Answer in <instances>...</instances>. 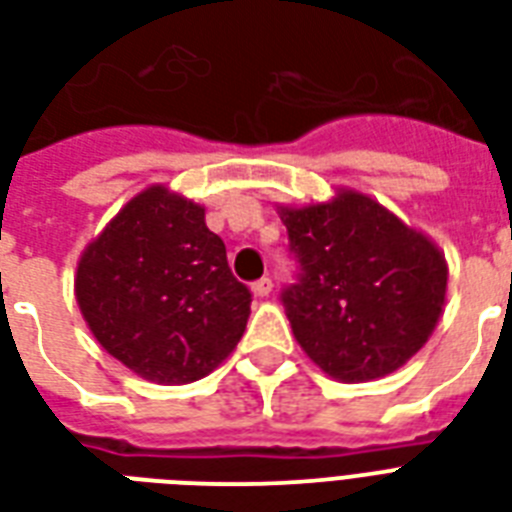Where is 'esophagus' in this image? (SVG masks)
Segmentation results:
<instances>
[{"label": "esophagus", "mask_w": 512, "mask_h": 512, "mask_svg": "<svg viewBox=\"0 0 512 512\" xmlns=\"http://www.w3.org/2000/svg\"><path fill=\"white\" fill-rule=\"evenodd\" d=\"M251 291L259 296V299H264V296H269L272 293V280L269 277H261V280H256V283L251 285Z\"/></svg>", "instance_id": "obj_1"}]
</instances>
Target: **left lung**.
Returning <instances> with one entry per match:
<instances>
[{"label":"left lung","mask_w":512,"mask_h":512,"mask_svg":"<svg viewBox=\"0 0 512 512\" xmlns=\"http://www.w3.org/2000/svg\"><path fill=\"white\" fill-rule=\"evenodd\" d=\"M296 280L280 293L293 336L328 376L392 374L433 334L449 269L425 235L366 194L283 208Z\"/></svg>","instance_id":"left-lung-1"}]
</instances>
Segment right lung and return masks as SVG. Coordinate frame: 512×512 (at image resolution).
<instances>
[{
    "label": "right lung",
    "mask_w": 512,
    "mask_h": 512,
    "mask_svg": "<svg viewBox=\"0 0 512 512\" xmlns=\"http://www.w3.org/2000/svg\"><path fill=\"white\" fill-rule=\"evenodd\" d=\"M77 301L109 355L144 379H202L235 350L251 291L232 275L205 208L152 186L87 245Z\"/></svg>",
    "instance_id": "1"
}]
</instances>
